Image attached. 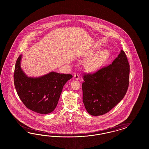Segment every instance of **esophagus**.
Masks as SVG:
<instances>
[{
  "label": "esophagus",
  "mask_w": 149,
  "mask_h": 149,
  "mask_svg": "<svg viewBox=\"0 0 149 149\" xmlns=\"http://www.w3.org/2000/svg\"><path fill=\"white\" fill-rule=\"evenodd\" d=\"M74 78L75 80H78L80 79V77H79V75L77 74H75L74 75Z\"/></svg>",
  "instance_id": "34e87169"
}]
</instances>
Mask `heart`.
Wrapping results in <instances>:
<instances>
[{"mask_svg":"<svg viewBox=\"0 0 149 149\" xmlns=\"http://www.w3.org/2000/svg\"><path fill=\"white\" fill-rule=\"evenodd\" d=\"M96 50L92 49L88 51L86 54V58H89L95 54ZM109 52L105 50L100 51L89 59L85 64L86 70L91 72H95L99 70L105 62L109 57Z\"/></svg>","mask_w":149,"mask_h":149,"instance_id":"1","label":"heart"}]
</instances>
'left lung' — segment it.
<instances>
[{
	"mask_svg": "<svg viewBox=\"0 0 149 149\" xmlns=\"http://www.w3.org/2000/svg\"><path fill=\"white\" fill-rule=\"evenodd\" d=\"M129 77L130 65L122 50L108 67L85 75L82 100L88 113L99 116L114 108L126 93Z\"/></svg>",
	"mask_w": 149,
	"mask_h": 149,
	"instance_id": "8db88e82",
	"label": "left lung"
}]
</instances>
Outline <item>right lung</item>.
<instances>
[{
    "instance_id": "right-lung-1",
    "label": "right lung",
    "mask_w": 149,
    "mask_h": 149,
    "mask_svg": "<svg viewBox=\"0 0 149 149\" xmlns=\"http://www.w3.org/2000/svg\"><path fill=\"white\" fill-rule=\"evenodd\" d=\"M22 54L17 59L14 72V85L18 96L27 108L41 114L54 110L63 86L71 79L70 74L51 72L39 77L27 76L21 66Z\"/></svg>"
}]
</instances>
